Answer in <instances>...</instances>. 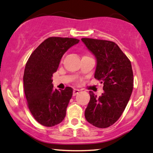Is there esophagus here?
Here are the masks:
<instances>
[{
    "mask_svg": "<svg viewBox=\"0 0 153 153\" xmlns=\"http://www.w3.org/2000/svg\"><path fill=\"white\" fill-rule=\"evenodd\" d=\"M79 93V90H78V89H74L73 96H76V95L78 94Z\"/></svg>",
    "mask_w": 153,
    "mask_h": 153,
    "instance_id": "34e87169",
    "label": "esophagus"
}]
</instances>
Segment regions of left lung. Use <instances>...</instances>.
Segmentation results:
<instances>
[{"mask_svg": "<svg viewBox=\"0 0 153 153\" xmlns=\"http://www.w3.org/2000/svg\"><path fill=\"white\" fill-rule=\"evenodd\" d=\"M82 41L96 59L94 77L103 83L98 98L90 92L85 119L97 128L109 127L122 115L131 96L134 74L131 61L114 42L83 38Z\"/></svg>", "mask_w": 153, "mask_h": 153, "instance_id": "1", "label": "left lung"}]
</instances>
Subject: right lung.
<instances>
[{
	"instance_id": "add662e5",
	"label": "right lung",
	"mask_w": 153,
	"mask_h": 153,
	"mask_svg": "<svg viewBox=\"0 0 153 153\" xmlns=\"http://www.w3.org/2000/svg\"><path fill=\"white\" fill-rule=\"evenodd\" d=\"M79 42L72 38H48L33 51L26 63L23 82L27 106L42 126L52 127L65 118L73 89H53L52 77L65 52Z\"/></svg>"
}]
</instances>
